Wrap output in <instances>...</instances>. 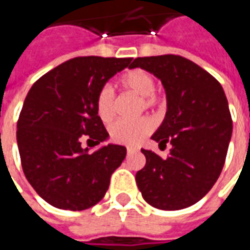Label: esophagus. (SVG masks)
Returning <instances> with one entry per match:
<instances>
[{
	"label": "esophagus",
	"instance_id": "34e87169",
	"mask_svg": "<svg viewBox=\"0 0 250 250\" xmlns=\"http://www.w3.org/2000/svg\"><path fill=\"white\" fill-rule=\"evenodd\" d=\"M136 150H139V149H137V148H133V146H128V148H126V152H128V153H133V152H136Z\"/></svg>",
	"mask_w": 250,
	"mask_h": 250
}]
</instances>
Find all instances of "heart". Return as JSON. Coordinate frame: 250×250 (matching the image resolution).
Wrapping results in <instances>:
<instances>
[{
    "mask_svg": "<svg viewBox=\"0 0 250 250\" xmlns=\"http://www.w3.org/2000/svg\"><path fill=\"white\" fill-rule=\"evenodd\" d=\"M120 86L125 91L133 93L141 97L143 109H153L160 104V100L155 91V79L149 72L144 70H130L122 74ZM95 110L104 122H110L116 116V97L110 87H102L95 98ZM153 129V124L149 118L143 117L137 121H117L109 129L111 140L117 144L133 145L140 143Z\"/></svg>",
    "mask_w": 250,
    "mask_h": 250,
    "instance_id": "heart-1",
    "label": "heart"
}]
</instances>
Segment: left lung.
<instances>
[{
    "mask_svg": "<svg viewBox=\"0 0 250 250\" xmlns=\"http://www.w3.org/2000/svg\"><path fill=\"white\" fill-rule=\"evenodd\" d=\"M140 67L162 81L167 113L152 140L171 144L169 156L141 149L146 163L136 183L146 203L160 210H182L201 201L221 175L233 122L221 83L179 55L137 58Z\"/></svg>",
    "mask_w": 250,
    "mask_h": 250,
    "instance_id": "left-lung-1",
    "label": "left lung"
}]
</instances>
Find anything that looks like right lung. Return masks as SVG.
<instances>
[{"label": "right lung", "mask_w": 250, "mask_h": 250, "mask_svg": "<svg viewBox=\"0 0 250 250\" xmlns=\"http://www.w3.org/2000/svg\"><path fill=\"white\" fill-rule=\"evenodd\" d=\"M130 58L82 56L44 74L28 91L17 121V145L28 182L51 206L81 211L105 196L111 173L126 156L109 139L95 98L105 83L126 68Z\"/></svg>", "instance_id": "right-lung-1"}]
</instances>
